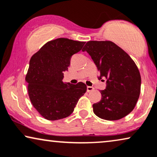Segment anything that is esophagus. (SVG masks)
Segmentation results:
<instances>
[{
  "label": "esophagus",
  "instance_id": "obj_1",
  "mask_svg": "<svg viewBox=\"0 0 157 157\" xmlns=\"http://www.w3.org/2000/svg\"><path fill=\"white\" fill-rule=\"evenodd\" d=\"M94 90V87H91V86H87V92H90V91H93Z\"/></svg>",
  "mask_w": 157,
  "mask_h": 157
}]
</instances>
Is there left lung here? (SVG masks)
I'll return each instance as SVG.
<instances>
[{
  "mask_svg": "<svg viewBox=\"0 0 157 157\" xmlns=\"http://www.w3.org/2000/svg\"><path fill=\"white\" fill-rule=\"evenodd\" d=\"M90 54L106 79V88L100 90V101L93 105L96 116L108 121L124 118L133 110L141 91V75L130 56L110 41H90L82 52Z\"/></svg>",
  "mask_w": 157,
  "mask_h": 157,
  "instance_id": "obj_1",
  "label": "left lung"
}]
</instances>
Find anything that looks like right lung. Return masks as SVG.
<instances>
[{
  "label": "right lung",
  "mask_w": 157,
  "mask_h": 157,
  "mask_svg": "<svg viewBox=\"0 0 157 157\" xmlns=\"http://www.w3.org/2000/svg\"><path fill=\"white\" fill-rule=\"evenodd\" d=\"M85 41L59 38L46 43L31 57L26 75L28 93L33 107L45 119L59 120L74 111L85 93V83L62 82L73 54L80 52Z\"/></svg>",
  "instance_id": "1"
}]
</instances>
